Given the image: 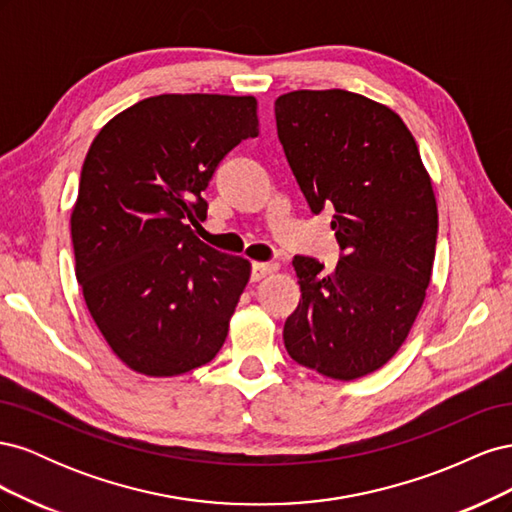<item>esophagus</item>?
I'll return each mask as SVG.
<instances>
[{"label": "esophagus", "instance_id": "34e87169", "mask_svg": "<svg viewBox=\"0 0 512 512\" xmlns=\"http://www.w3.org/2000/svg\"><path fill=\"white\" fill-rule=\"evenodd\" d=\"M277 267L275 262H254V267H252V280L254 282H260V280H265L267 275H271V273H275Z\"/></svg>", "mask_w": 512, "mask_h": 512}]
</instances>
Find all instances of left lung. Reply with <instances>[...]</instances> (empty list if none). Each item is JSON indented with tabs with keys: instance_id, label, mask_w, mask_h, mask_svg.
Masks as SVG:
<instances>
[{
	"instance_id": "1",
	"label": "left lung",
	"mask_w": 512,
	"mask_h": 512,
	"mask_svg": "<svg viewBox=\"0 0 512 512\" xmlns=\"http://www.w3.org/2000/svg\"><path fill=\"white\" fill-rule=\"evenodd\" d=\"M275 121L309 209H335L344 250L331 273L292 260L301 301L284 346L320 376L363 378L393 359L423 307L438 235L431 177L401 117L361 94L290 91L275 100Z\"/></svg>"
}]
</instances>
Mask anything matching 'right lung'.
Returning <instances> with one entry per match:
<instances>
[{
    "label": "right lung",
    "mask_w": 512,
    "mask_h": 512,
    "mask_svg": "<svg viewBox=\"0 0 512 512\" xmlns=\"http://www.w3.org/2000/svg\"><path fill=\"white\" fill-rule=\"evenodd\" d=\"M254 96L162 94L115 115L91 143L72 207L74 271L117 359L149 378L209 363L252 262L213 250L188 222L226 153L258 136Z\"/></svg>",
    "instance_id": "obj_1"
}]
</instances>
